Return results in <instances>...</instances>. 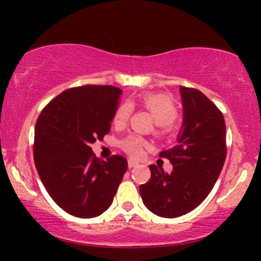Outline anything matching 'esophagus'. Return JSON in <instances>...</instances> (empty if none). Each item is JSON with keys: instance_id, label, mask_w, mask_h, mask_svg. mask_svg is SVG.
I'll use <instances>...</instances> for the list:
<instances>
[{"instance_id": "34e87169", "label": "esophagus", "mask_w": 261, "mask_h": 261, "mask_svg": "<svg viewBox=\"0 0 261 261\" xmlns=\"http://www.w3.org/2000/svg\"><path fill=\"white\" fill-rule=\"evenodd\" d=\"M127 166H128V168H134V167H136V166H137V162H135V161H133V160H130V161H128Z\"/></svg>"}]
</instances>
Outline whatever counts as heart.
Instances as JSON below:
<instances>
[{"instance_id":"1","label":"heart","mask_w":261,"mask_h":261,"mask_svg":"<svg viewBox=\"0 0 261 261\" xmlns=\"http://www.w3.org/2000/svg\"><path fill=\"white\" fill-rule=\"evenodd\" d=\"M141 106L148 110L151 115L153 116L154 121L157 122L158 126L162 131H167L172 126V122L175 120L178 116V109H176L174 101L168 95L164 94H145L141 97ZM131 104L122 103L120 107L116 109L115 115H114V124L124 125L128 120L131 115ZM146 146V141L140 136H127L126 139L121 142V147L130 154L131 157H140L143 152V147Z\"/></svg>"}]
</instances>
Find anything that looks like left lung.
I'll return each mask as SVG.
<instances>
[{
  "label": "left lung",
  "instance_id": "8db88e82",
  "mask_svg": "<svg viewBox=\"0 0 261 261\" xmlns=\"http://www.w3.org/2000/svg\"><path fill=\"white\" fill-rule=\"evenodd\" d=\"M182 122L174 147L161 152L172 173L152 164L151 179L140 187L149 211L164 218L188 214L217 181L226 160V124L218 108L197 89L180 87Z\"/></svg>",
  "mask_w": 261,
  "mask_h": 261
}]
</instances>
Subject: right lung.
Wrapping results in <instances>:
<instances>
[{
    "instance_id": "1",
    "label": "right lung",
    "mask_w": 261,
    "mask_h": 261,
    "mask_svg": "<svg viewBox=\"0 0 261 261\" xmlns=\"http://www.w3.org/2000/svg\"><path fill=\"white\" fill-rule=\"evenodd\" d=\"M121 93L113 86L67 89L35 124L38 174L54 201L72 216L92 218L107 211L127 169L122 155L101 161L91 148L110 131Z\"/></svg>"
}]
</instances>
